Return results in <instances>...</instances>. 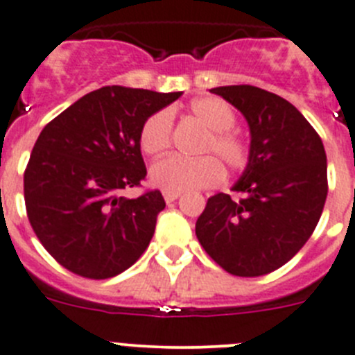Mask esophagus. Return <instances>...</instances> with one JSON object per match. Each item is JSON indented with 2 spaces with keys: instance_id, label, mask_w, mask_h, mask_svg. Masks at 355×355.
<instances>
[{
  "instance_id": "1",
  "label": "esophagus",
  "mask_w": 355,
  "mask_h": 355,
  "mask_svg": "<svg viewBox=\"0 0 355 355\" xmlns=\"http://www.w3.org/2000/svg\"><path fill=\"white\" fill-rule=\"evenodd\" d=\"M180 196V193H170V191H164V200L166 203H173L177 198Z\"/></svg>"
}]
</instances>
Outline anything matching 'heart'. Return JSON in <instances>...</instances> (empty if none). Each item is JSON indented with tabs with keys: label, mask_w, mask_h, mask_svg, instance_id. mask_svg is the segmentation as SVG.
Wrapping results in <instances>:
<instances>
[{
	"label": "heart",
	"mask_w": 355,
	"mask_h": 355,
	"mask_svg": "<svg viewBox=\"0 0 355 355\" xmlns=\"http://www.w3.org/2000/svg\"><path fill=\"white\" fill-rule=\"evenodd\" d=\"M189 111L209 130L200 154H212L225 162L228 170H242L248 164L249 148L241 134L233 129L237 116L225 101L217 97H198L189 104ZM171 113L166 110L150 114L139 130V146L150 157H161L171 145ZM150 180L155 187L170 193L205 189L223 180L219 161L210 155L200 159L168 157L150 170Z\"/></svg>",
	"instance_id": "1"
}]
</instances>
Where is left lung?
Instances as JSON below:
<instances>
[{
  "instance_id": "left-lung-1",
  "label": "left lung",
  "mask_w": 355,
  "mask_h": 355,
  "mask_svg": "<svg viewBox=\"0 0 355 355\" xmlns=\"http://www.w3.org/2000/svg\"><path fill=\"white\" fill-rule=\"evenodd\" d=\"M244 114L251 134L244 173L233 200L209 198L196 237L209 257L233 276L279 269L311 237L327 198V157L317 130L288 101L257 86L212 88Z\"/></svg>"
}]
</instances>
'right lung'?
I'll list each match as a JSON object with an SVG mask.
<instances>
[{
	"label": "right lung",
	"instance_id": "obj_1",
	"mask_svg": "<svg viewBox=\"0 0 355 355\" xmlns=\"http://www.w3.org/2000/svg\"><path fill=\"white\" fill-rule=\"evenodd\" d=\"M182 92L104 86L51 120L24 171L28 219L51 257L70 272L107 279L129 269L154 237L166 207L159 191L120 196L146 168L139 130Z\"/></svg>",
	"mask_w": 355,
	"mask_h": 355
}]
</instances>
